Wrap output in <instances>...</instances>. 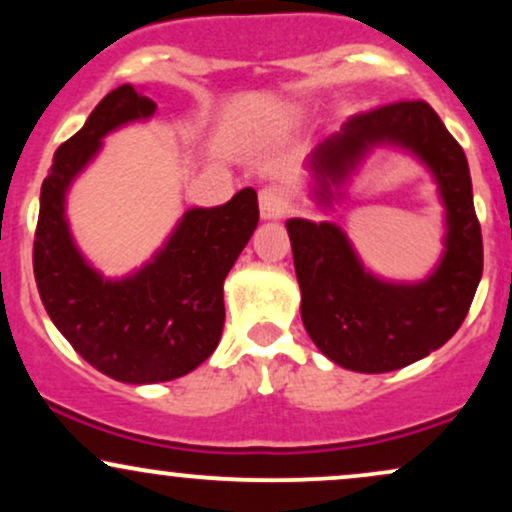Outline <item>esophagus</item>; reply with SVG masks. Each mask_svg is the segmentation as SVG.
<instances>
[{
    "instance_id": "1",
    "label": "esophagus",
    "mask_w": 512,
    "mask_h": 512,
    "mask_svg": "<svg viewBox=\"0 0 512 512\" xmlns=\"http://www.w3.org/2000/svg\"><path fill=\"white\" fill-rule=\"evenodd\" d=\"M260 214L262 219H281L289 214V197L281 187L264 185L260 190Z\"/></svg>"
}]
</instances>
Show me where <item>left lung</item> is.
I'll list each match as a JSON object with an SVG mask.
<instances>
[{
	"label": "left lung",
	"instance_id": "8db88e82",
	"mask_svg": "<svg viewBox=\"0 0 512 512\" xmlns=\"http://www.w3.org/2000/svg\"><path fill=\"white\" fill-rule=\"evenodd\" d=\"M402 144L431 166L448 207L445 257L431 279L414 286L383 284L356 260L332 223L291 219L293 264L301 284V315L327 358L358 373H387L443 346L460 330L484 272V243L474 211L467 156L426 101H395L351 117L313 154L320 195L327 180L349 175L368 146Z\"/></svg>",
	"mask_w": 512,
	"mask_h": 512
}]
</instances>
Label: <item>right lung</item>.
<instances>
[{
  "label": "right lung",
  "mask_w": 512,
  "mask_h": 512,
  "mask_svg": "<svg viewBox=\"0 0 512 512\" xmlns=\"http://www.w3.org/2000/svg\"><path fill=\"white\" fill-rule=\"evenodd\" d=\"M154 110L129 84L96 105L52 158L33 240L35 284L50 320L84 361L132 385L175 380L214 354L226 320L223 279L260 221L257 192L245 187L223 207L187 211L166 248L132 279L103 281L88 267L64 221V190L101 137Z\"/></svg>",
  "instance_id": "obj_1"
}]
</instances>
